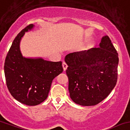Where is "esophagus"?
Masks as SVG:
<instances>
[{
	"label": "esophagus",
	"instance_id": "esophagus-1",
	"mask_svg": "<svg viewBox=\"0 0 130 130\" xmlns=\"http://www.w3.org/2000/svg\"><path fill=\"white\" fill-rule=\"evenodd\" d=\"M62 67H63V70H64V71H66V69H67L68 68V65L65 62H62Z\"/></svg>",
	"mask_w": 130,
	"mask_h": 130
}]
</instances>
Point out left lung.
Returning <instances> with one entry per match:
<instances>
[{
    "instance_id": "obj_1",
    "label": "left lung",
    "mask_w": 130,
    "mask_h": 130,
    "mask_svg": "<svg viewBox=\"0 0 130 130\" xmlns=\"http://www.w3.org/2000/svg\"><path fill=\"white\" fill-rule=\"evenodd\" d=\"M70 98L76 104L93 106L109 95L117 81L118 54L108 36L100 47L68 54Z\"/></svg>"
}]
</instances>
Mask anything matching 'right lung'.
Listing matches in <instances>:
<instances>
[{"label":"right lung","mask_w":130,"mask_h":130,"mask_svg":"<svg viewBox=\"0 0 130 130\" xmlns=\"http://www.w3.org/2000/svg\"><path fill=\"white\" fill-rule=\"evenodd\" d=\"M34 25L23 29L15 38L6 57L4 73L7 89L14 99L23 104L35 106L47 98L54 78L63 71L62 62H51L41 58L23 57L20 43L25 32Z\"/></svg>","instance_id":"add662e5"}]
</instances>
